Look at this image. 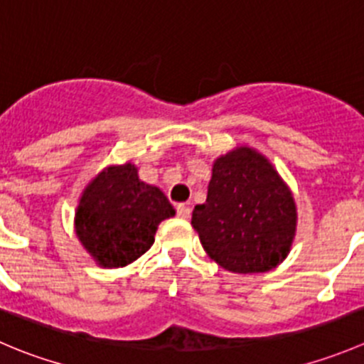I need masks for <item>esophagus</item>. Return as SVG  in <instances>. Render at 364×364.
I'll use <instances>...</instances> for the list:
<instances>
[{
    "label": "esophagus",
    "instance_id": "obj_1",
    "mask_svg": "<svg viewBox=\"0 0 364 364\" xmlns=\"http://www.w3.org/2000/svg\"><path fill=\"white\" fill-rule=\"evenodd\" d=\"M176 211H178V217L181 218H188L190 213H192L188 204H178V206H176Z\"/></svg>",
    "mask_w": 364,
    "mask_h": 364
}]
</instances>
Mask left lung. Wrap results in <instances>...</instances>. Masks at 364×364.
I'll list each match as a JSON object with an SVG mask.
<instances>
[{
  "label": "left lung",
  "instance_id": "obj_1",
  "mask_svg": "<svg viewBox=\"0 0 364 364\" xmlns=\"http://www.w3.org/2000/svg\"><path fill=\"white\" fill-rule=\"evenodd\" d=\"M294 197L276 168L249 147L218 158L206 203L192 225L211 259L236 274L272 270L287 257L295 236Z\"/></svg>",
  "mask_w": 364,
  "mask_h": 364
}]
</instances>
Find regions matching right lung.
Wrapping results in <instances>:
<instances>
[{
    "label": "right lung",
    "mask_w": 364,
    "mask_h": 364,
    "mask_svg": "<svg viewBox=\"0 0 364 364\" xmlns=\"http://www.w3.org/2000/svg\"><path fill=\"white\" fill-rule=\"evenodd\" d=\"M174 208L156 186L140 181L132 164L101 172L80 200L76 235L103 267H124L154 243L158 224Z\"/></svg>",
    "instance_id": "obj_1"
}]
</instances>
